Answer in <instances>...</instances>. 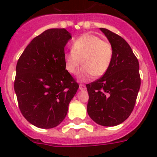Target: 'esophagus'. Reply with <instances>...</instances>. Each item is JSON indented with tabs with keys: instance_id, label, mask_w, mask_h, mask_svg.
Returning a JSON list of instances; mask_svg holds the SVG:
<instances>
[{
	"instance_id": "esophagus-1",
	"label": "esophagus",
	"mask_w": 157,
	"mask_h": 157,
	"mask_svg": "<svg viewBox=\"0 0 157 157\" xmlns=\"http://www.w3.org/2000/svg\"><path fill=\"white\" fill-rule=\"evenodd\" d=\"M79 90H86V86L83 84H80L79 85Z\"/></svg>"
}]
</instances>
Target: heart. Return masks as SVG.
<instances>
[{
	"label": "heart",
	"mask_w": 157,
	"mask_h": 157,
	"mask_svg": "<svg viewBox=\"0 0 157 157\" xmlns=\"http://www.w3.org/2000/svg\"><path fill=\"white\" fill-rule=\"evenodd\" d=\"M112 59L113 48L110 44L90 33L76 39L71 50L64 54V67L70 74H77L82 63L84 66L78 75V79L82 82L90 79L93 75L99 78L105 75Z\"/></svg>",
	"instance_id": "1"
}]
</instances>
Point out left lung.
Returning <instances> with one entry per match:
<instances>
[{
	"label": "left lung",
	"instance_id": "8db88e82",
	"mask_svg": "<svg viewBox=\"0 0 157 157\" xmlns=\"http://www.w3.org/2000/svg\"><path fill=\"white\" fill-rule=\"evenodd\" d=\"M113 48V59L103 77L86 85L87 112L102 126H116L130 116L140 89L139 64L125 40L107 29L100 28Z\"/></svg>",
	"mask_w": 157,
	"mask_h": 157
}]
</instances>
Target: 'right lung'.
I'll return each mask as SVG.
<instances>
[{
	"label": "right lung",
	"instance_id": "1",
	"mask_svg": "<svg viewBox=\"0 0 157 157\" xmlns=\"http://www.w3.org/2000/svg\"><path fill=\"white\" fill-rule=\"evenodd\" d=\"M65 29H50L35 37L20 56L14 88L18 107L29 123L52 128L63 121L78 85L66 71Z\"/></svg>",
	"mask_w": 157,
	"mask_h": 157
}]
</instances>
